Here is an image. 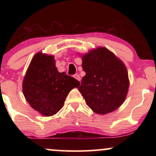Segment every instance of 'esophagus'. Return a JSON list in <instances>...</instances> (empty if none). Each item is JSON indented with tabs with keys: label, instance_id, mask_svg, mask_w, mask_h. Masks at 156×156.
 <instances>
[{
	"label": "esophagus",
	"instance_id": "obj_1",
	"mask_svg": "<svg viewBox=\"0 0 156 156\" xmlns=\"http://www.w3.org/2000/svg\"><path fill=\"white\" fill-rule=\"evenodd\" d=\"M74 77L75 78H76V80H78V81H80V76L78 74H76V75H74Z\"/></svg>",
	"mask_w": 156,
	"mask_h": 156
}]
</instances>
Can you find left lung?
<instances>
[{
	"label": "left lung",
	"instance_id": "8db88e82",
	"mask_svg": "<svg viewBox=\"0 0 156 156\" xmlns=\"http://www.w3.org/2000/svg\"><path fill=\"white\" fill-rule=\"evenodd\" d=\"M86 76L78 90L88 106L98 114L114 112L125 101L129 79L126 67L107 48L99 47L82 56Z\"/></svg>",
	"mask_w": 156,
	"mask_h": 156
}]
</instances>
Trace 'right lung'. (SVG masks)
Returning a JSON list of instances; mask_svg holds the SVG:
<instances>
[{"label": "right lung", "instance_id": "add662e5", "mask_svg": "<svg viewBox=\"0 0 156 156\" xmlns=\"http://www.w3.org/2000/svg\"><path fill=\"white\" fill-rule=\"evenodd\" d=\"M80 82L65 73H59L54 57L37 53L32 58L23 81L25 98L43 116L56 114L63 107L66 97Z\"/></svg>", "mask_w": 156, "mask_h": 156}]
</instances>
